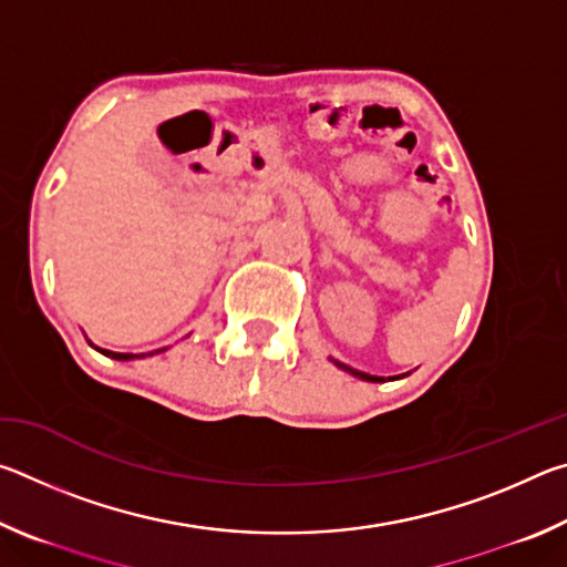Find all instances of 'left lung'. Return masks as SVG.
I'll list each match as a JSON object with an SVG mask.
<instances>
[{"mask_svg": "<svg viewBox=\"0 0 567 567\" xmlns=\"http://www.w3.org/2000/svg\"><path fill=\"white\" fill-rule=\"evenodd\" d=\"M338 368H344V364H340L338 362ZM350 372V375H354V378H360V380H378V378H372V375H364V372H358V370H352V368H344Z\"/></svg>", "mask_w": 567, "mask_h": 567, "instance_id": "obj_1", "label": "left lung"}]
</instances>
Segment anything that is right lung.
I'll return each instance as SVG.
<instances>
[{
  "mask_svg": "<svg viewBox=\"0 0 567 567\" xmlns=\"http://www.w3.org/2000/svg\"><path fill=\"white\" fill-rule=\"evenodd\" d=\"M104 354H107V358H112V360H134V358H145V354H132V352H110V350H102ZM155 352H159V350H155ZM147 354H152V352H147Z\"/></svg>",
  "mask_w": 567,
  "mask_h": 567,
  "instance_id": "1",
  "label": "right lung"
}]
</instances>
